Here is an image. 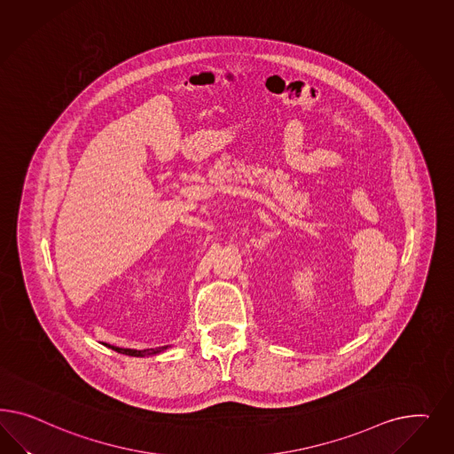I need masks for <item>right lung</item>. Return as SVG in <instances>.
<instances>
[{
  "instance_id": "obj_1",
  "label": "right lung",
  "mask_w": 454,
  "mask_h": 454,
  "mask_svg": "<svg viewBox=\"0 0 454 454\" xmlns=\"http://www.w3.org/2000/svg\"><path fill=\"white\" fill-rule=\"evenodd\" d=\"M111 349H114V351H118V353H121V355H126V356H153V355H158V353H161V351H165L168 346H163V348H156V349H128V348H116V346H110Z\"/></svg>"
}]
</instances>
